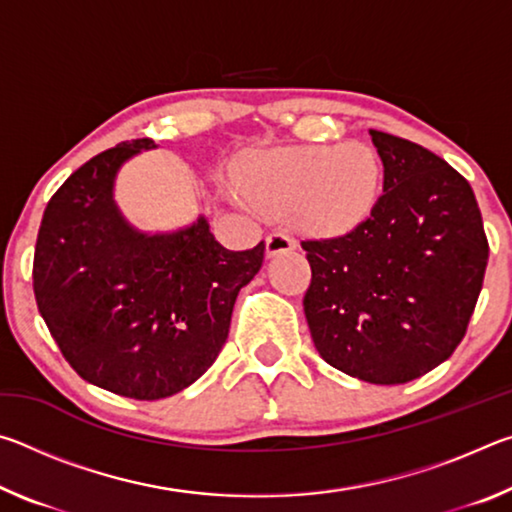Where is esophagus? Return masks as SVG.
<instances>
[{
	"mask_svg": "<svg viewBox=\"0 0 512 512\" xmlns=\"http://www.w3.org/2000/svg\"><path fill=\"white\" fill-rule=\"evenodd\" d=\"M293 248H296V241L289 235H284V232H273V235L266 237V257L289 253Z\"/></svg>",
	"mask_w": 512,
	"mask_h": 512,
	"instance_id": "esophagus-1",
	"label": "esophagus"
}]
</instances>
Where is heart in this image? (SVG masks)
Returning <instances> with one entry per match:
<instances>
[{
    "mask_svg": "<svg viewBox=\"0 0 512 512\" xmlns=\"http://www.w3.org/2000/svg\"><path fill=\"white\" fill-rule=\"evenodd\" d=\"M239 183L257 207L289 210L316 235H343L377 205L381 162L361 144L273 149L246 162Z\"/></svg>",
    "mask_w": 512,
    "mask_h": 512,
    "instance_id": "1",
    "label": "heart"
}]
</instances>
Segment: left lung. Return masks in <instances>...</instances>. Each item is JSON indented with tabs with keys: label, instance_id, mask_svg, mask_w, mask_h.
<instances>
[{
	"label": "left lung",
	"instance_id": "1",
	"mask_svg": "<svg viewBox=\"0 0 512 512\" xmlns=\"http://www.w3.org/2000/svg\"><path fill=\"white\" fill-rule=\"evenodd\" d=\"M384 194L348 235L302 241L320 357L368 384H406L452 357L483 287L488 239L467 180L420 144L370 131Z\"/></svg>",
	"mask_w": 512,
	"mask_h": 512
}]
</instances>
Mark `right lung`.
<instances>
[{
    "label": "right lung",
    "instance_id": "1",
    "mask_svg": "<svg viewBox=\"0 0 512 512\" xmlns=\"http://www.w3.org/2000/svg\"><path fill=\"white\" fill-rule=\"evenodd\" d=\"M149 149V137L121 142L76 169L47 203L33 255L38 311L69 366L133 400L180 393L212 366L264 262V241L223 248L203 214L173 232L133 228L115 178Z\"/></svg>",
    "mask_w": 512,
    "mask_h": 512
}]
</instances>
